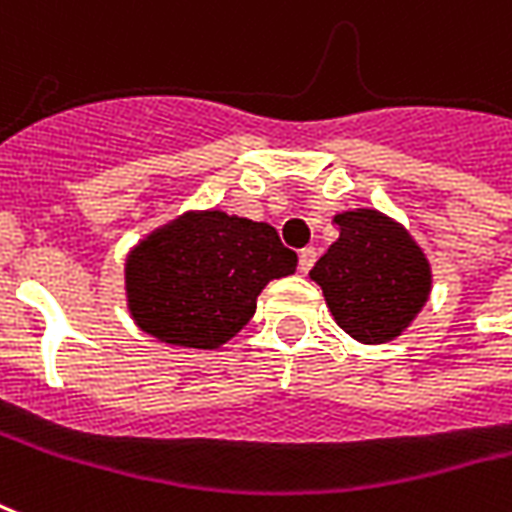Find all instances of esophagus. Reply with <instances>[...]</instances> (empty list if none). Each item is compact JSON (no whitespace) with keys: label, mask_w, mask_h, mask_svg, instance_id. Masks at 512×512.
Masks as SVG:
<instances>
[{"label":"esophagus","mask_w":512,"mask_h":512,"mask_svg":"<svg viewBox=\"0 0 512 512\" xmlns=\"http://www.w3.org/2000/svg\"><path fill=\"white\" fill-rule=\"evenodd\" d=\"M314 260H317L314 246H306V249H301V252H298V271H301V274H306V271L314 266Z\"/></svg>","instance_id":"34e87169"}]
</instances>
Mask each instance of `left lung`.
<instances>
[{"label":"left lung","mask_w":512,"mask_h":512,"mask_svg":"<svg viewBox=\"0 0 512 512\" xmlns=\"http://www.w3.org/2000/svg\"><path fill=\"white\" fill-rule=\"evenodd\" d=\"M339 238L314 268L333 320L361 344H385L407 331L431 295V263L399 219L377 208L336 214Z\"/></svg>","instance_id":"1"}]
</instances>
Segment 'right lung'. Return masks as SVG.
Returning <instances> with one entry per match:
<instances>
[{
	"instance_id": "obj_1",
	"label": "right lung",
	"mask_w": 512,
	"mask_h": 512,
	"mask_svg": "<svg viewBox=\"0 0 512 512\" xmlns=\"http://www.w3.org/2000/svg\"><path fill=\"white\" fill-rule=\"evenodd\" d=\"M295 266L268 222L184 211L127 252L124 295L135 325L157 342L217 350L252 320L263 287Z\"/></svg>"
}]
</instances>
